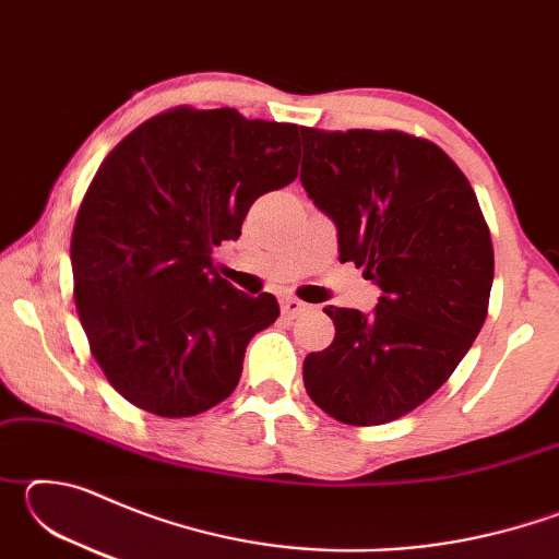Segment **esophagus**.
I'll return each instance as SVG.
<instances>
[{"mask_svg": "<svg viewBox=\"0 0 559 559\" xmlns=\"http://www.w3.org/2000/svg\"><path fill=\"white\" fill-rule=\"evenodd\" d=\"M281 310H283V316H288V318H298V316H302L308 310V306L302 300H298V298H286L281 302Z\"/></svg>", "mask_w": 559, "mask_h": 559, "instance_id": "obj_1", "label": "esophagus"}]
</instances>
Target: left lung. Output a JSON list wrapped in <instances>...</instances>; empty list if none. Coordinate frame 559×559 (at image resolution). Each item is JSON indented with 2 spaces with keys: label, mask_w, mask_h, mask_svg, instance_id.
<instances>
[{
  "label": "left lung",
  "mask_w": 559,
  "mask_h": 559,
  "mask_svg": "<svg viewBox=\"0 0 559 559\" xmlns=\"http://www.w3.org/2000/svg\"><path fill=\"white\" fill-rule=\"evenodd\" d=\"M300 182L337 226L340 261L382 288L372 316L328 306L335 337L302 362L320 409L377 427L424 404L484 328L493 241L476 192L431 140L300 128Z\"/></svg>",
  "instance_id": "1"
}]
</instances>
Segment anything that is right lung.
<instances>
[{"label":"right lung","mask_w":559,"mask_h":559,"mask_svg":"<svg viewBox=\"0 0 559 559\" xmlns=\"http://www.w3.org/2000/svg\"><path fill=\"white\" fill-rule=\"evenodd\" d=\"M300 128L234 108L179 106L128 132L83 194L71 234L73 300L120 396L182 419L239 384L249 340L276 323L214 269L261 194L298 177Z\"/></svg>","instance_id":"right-lung-1"}]
</instances>
